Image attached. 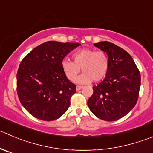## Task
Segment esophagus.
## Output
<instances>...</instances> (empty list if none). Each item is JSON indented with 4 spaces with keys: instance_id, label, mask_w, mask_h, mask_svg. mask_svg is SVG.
<instances>
[{
    "instance_id": "34e87169",
    "label": "esophagus",
    "mask_w": 153,
    "mask_h": 153,
    "mask_svg": "<svg viewBox=\"0 0 153 153\" xmlns=\"http://www.w3.org/2000/svg\"><path fill=\"white\" fill-rule=\"evenodd\" d=\"M82 88H83V86H82V85H77V86H76V90L79 91V90L82 89Z\"/></svg>"
}]
</instances>
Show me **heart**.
I'll return each mask as SVG.
<instances>
[{
    "instance_id": "1",
    "label": "heart",
    "mask_w": 153,
    "mask_h": 153,
    "mask_svg": "<svg viewBox=\"0 0 153 153\" xmlns=\"http://www.w3.org/2000/svg\"><path fill=\"white\" fill-rule=\"evenodd\" d=\"M72 61L64 59L62 69L65 76L74 82L81 71H83L77 79L79 83H88L91 80L99 82L107 75L110 66L108 56L102 50L93 49H81L74 52Z\"/></svg>"
}]
</instances>
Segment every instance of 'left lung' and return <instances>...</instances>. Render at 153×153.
<instances>
[{"instance_id": "8db88e82", "label": "left lung", "mask_w": 153, "mask_h": 153, "mask_svg": "<svg viewBox=\"0 0 153 153\" xmlns=\"http://www.w3.org/2000/svg\"><path fill=\"white\" fill-rule=\"evenodd\" d=\"M94 46L104 51L110 61L105 79L93 87L88 100L89 110L105 121H116L136 105L140 87V74L131 56L121 47L102 41Z\"/></svg>"}]
</instances>
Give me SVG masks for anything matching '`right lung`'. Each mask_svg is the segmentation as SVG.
Listing matches in <instances>:
<instances>
[{
    "label": "right lung",
    "mask_w": 153,
    "mask_h": 153,
    "mask_svg": "<svg viewBox=\"0 0 153 153\" xmlns=\"http://www.w3.org/2000/svg\"><path fill=\"white\" fill-rule=\"evenodd\" d=\"M78 43L47 41L23 59L16 76L17 94L28 113L43 121L59 119L68 110L76 85L65 76L62 62Z\"/></svg>",
    "instance_id": "1"
}]
</instances>
